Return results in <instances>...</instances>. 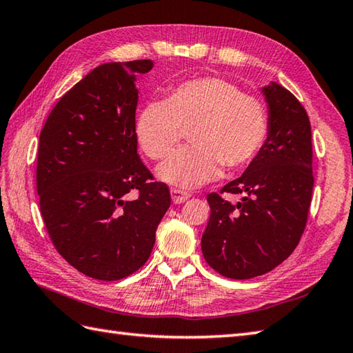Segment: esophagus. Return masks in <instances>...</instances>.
I'll return each instance as SVG.
<instances>
[{"instance_id": "1", "label": "esophagus", "mask_w": 353, "mask_h": 353, "mask_svg": "<svg viewBox=\"0 0 353 353\" xmlns=\"http://www.w3.org/2000/svg\"><path fill=\"white\" fill-rule=\"evenodd\" d=\"M190 196H191V194H190V192H186V191L176 190V188H172V190H171V199H172V201H174L176 205H179V203H183V201H186V200L190 199Z\"/></svg>"}]
</instances>
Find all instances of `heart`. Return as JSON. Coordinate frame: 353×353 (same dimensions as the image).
I'll use <instances>...</instances> for the list:
<instances>
[{"instance_id":"b5f03b06","label":"heart","mask_w":353,"mask_h":353,"mask_svg":"<svg viewBox=\"0 0 353 353\" xmlns=\"http://www.w3.org/2000/svg\"><path fill=\"white\" fill-rule=\"evenodd\" d=\"M190 130V139L202 147H186L171 154L157 174L163 182L197 186L212 179L216 161L238 167L258 152L267 133L262 104L245 97L221 79H199L172 89L165 101H153L137 119V138L152 159L167 156Z\"/></svg>"}]
</instances>
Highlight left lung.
Masks as SVG:
<instances>
[{
	"label": "left lung",
	"mask_w": 353,
	"mask_h": 353,
	"mask_svg": "<svg viewBox=\"0 0 353 353\" xmlns=\"http://www.w3.org/2000/svg\"><path fill=\"white\" fill-rule=\"evenodd\" d=\"M268 109L267 139L241 177L209 194L211 208L201 252L215 272L250 279L272 272L296 249L312 196L311 124L288 89L270 81L261 88Z\"/></svg>",
	"instance_id": "left-lung-1"
}]
</instances>
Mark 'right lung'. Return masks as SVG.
<instances>
[{
    "mask_svg": "<svg viewBox=\"0 0 353 353\" xmlns=\"http://www.w3.org/2000/svg\"><path fill=\"white\" fill-rule=\"evenodd\" d=\"M152 61L97 66L51 110L36 185L56 250L80 273L118 281L145 264L171 205L138 154L137 79Z\"/></svg>",
    "mask_w": 353,
    "mask_h": 353,
    "instance_id": "obj_1",
    "label": "right lung"
}]
</instances>
